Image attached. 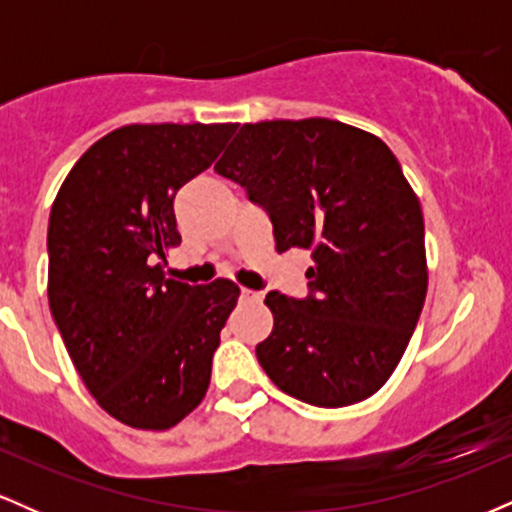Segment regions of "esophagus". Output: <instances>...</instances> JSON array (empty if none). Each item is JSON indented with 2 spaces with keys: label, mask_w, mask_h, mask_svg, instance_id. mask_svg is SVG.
Returning a JSON list of instances; mask_svg holds the SVG:
<instances>
[{
  "label": "esophagus",
  "mask_w": 512,
  "mask_h": 512,
  "mask_svg": "<svg viewBox=\"0 0 512 512\" xmlns=\"http://www.w3.org/2000/svg\"><path fill=\"white\" fill-rule=\"evenodd\" d=\"M240 298H245V301H262V293L243 289V291H240Z\"/></svg>",
  "instance_id": "obj_1"
}]
</instances>
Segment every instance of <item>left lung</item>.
<instances>
[{"label": "left lung", "instance_id": "obj_1", "mask_svg": "<svg viewBox=\"0 0 512 512\" xmlns=\"http://www.w3.org/2000/svg\"><path fill=\"white\" fill-rule=\"evenodd\" d=\"M214 170L267 211L276 250H310L308 296L267 293L274 330L257 344L286 395L325 409L380 390L426 301L424 214L373 134L325 117L243 125Z\"/></svg>", "mask_w": 512, "mask_h": 512}]
</instances>
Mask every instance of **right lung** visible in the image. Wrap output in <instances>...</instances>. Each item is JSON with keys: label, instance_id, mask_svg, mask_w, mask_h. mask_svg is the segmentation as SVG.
Masks as SVG:
<instances>
[{"label": "right lung", "instance_id": "add662e5", "mask_svg": "<svg viewBox=\"0 0 512 512\" xmlns=\"http://www.w3.org/2000/svg\"><path fill=\"white\" fill-rule=\"evenodd\" d=\"M236 125H127L69 170L48 223V298L81 380L122 424L166 431L207 395L240 289L166 279L180 245L175 192L207 170Z\"/></svg>", "mask_w": 512, "mask_h": 512}]
</instances>
